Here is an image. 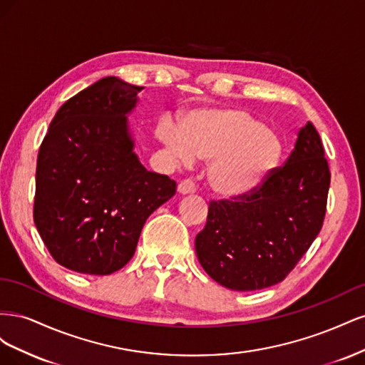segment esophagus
Masks as SVG:
<instances>
[{"instance_id": "34e87169", "label": "esophagus", "mask_w": 365, "mask_h": 365, "mask_svg": "<svg viewBox=\"0 0 365 365\" xmlns=\"http://www.w3.org/2000/svg\"><path fill=\"white\" fill-rule=\"evenodd\" d=\"M196 192V185L192 180H184L178 184V193L180 195H192Z\"/></svg>"}]
</instances>
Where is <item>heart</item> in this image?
Here are the masks:
<instances>
[{
	"instance_id": "heart-1",
	"label": "heart",
	"mask_w": 365,
	"mask_h": 365,
	"mask_svg": "<svg viewBox=\"0 0 365 365\" xmlns=\"http://www.w3.org/2000/svg\"><path fill=\"white\" fill-rule=\"evenodd\" d=\"M157 138L176 160L208 161V187L222 197L256 190L277 168L284 150L277 132L237 108L193 109L181 118L180 128L163 120Z\"/></svg>"
}]
</instances>
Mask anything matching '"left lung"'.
<instances>
[{
  "mask_svg": "<svg viewBox=\"0 0 365 365\" xmlns=\"http://www.w3.org/2000/svg\"><path fill=\"white\" fill-rule=\"evenodd\" d=\"M330 172L311 121L300 129L282 168L233 201H210L207 224L195 240L205 272L233 291L280 283L323 227Z\"/></svg>",
  "mask_w": 365,
  "mask_h": 365,
  "instance_id": "1",
  "label": "left lung"
}]
</instances>
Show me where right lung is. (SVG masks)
Returning <instances> with one entry per match:
<instances>
[{
    "label": "right lung",
    "mask_w": 365,
    "mask_h": 365,
    "mask_svg": "<svg viewBox=\"0 0 365 365\" xmlns=\"http://www.w3.org/2000/svg\"><path fill=\"white\" fill-rule=\"evenodd\" d=\"M143 86L103 77L65 102L38 153L33 217L53 259L108 275L132 259L146 219L176 182L146 170L128 114Z\"/></svg>",
    "instance_id": "1"
}]
</instances>
